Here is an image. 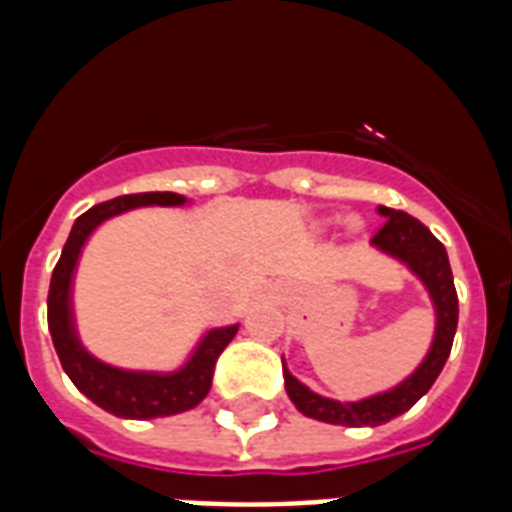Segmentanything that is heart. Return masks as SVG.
<instances>
[{
    "label": "heart",
    "mask_w": 512,
    "mask_h": 512,
    "mask_svg": "<svg viewBox=\"0 0 512 512\" xmlns=\"http://www.w3.org/2000/svg\"><path fill=\"white\" fill-rule=\"evenodd\" d=\"M350 228H356V220H350Z\"/></svg>",
    "instance_id": "b5f03b06"
}]
</instances>
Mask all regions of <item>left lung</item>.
I'll list each match as a JSON object with an SVG mask.
<instances>
[{
  "mask_svg": "<svg viewBox=\"0 0 512 512\" xmlns=\"http://www.w3.org/2000/svg\"><path fill=\"white\" fill-rule=\"evenodd\" d=\"M377 212L385 217V225L374 233L372 247L396 257L398 263H404L422 281L436 311V332H433V342L425 358L406 380L398 382L396 388L382 390L361 401H335V398L319 396L311 388H305L284 364V385H287V396L292 398V404L311 420L345 425V428H364V425L377 428L382 422L396 420L398 414L409 412L444 369L446 358L452 353L457 316H460L457 289H454V276L444 244L417 217L406 215L401 209L377 207Z\"/></svg>",
  "mask_w": 512,
  "mask_h": 512,
  "instance_id": "left-lung-1",
  "label": "left lung"
}]
</instances>
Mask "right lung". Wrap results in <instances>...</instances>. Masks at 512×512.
I'll return each mask as SVG.
<instances>
[{"mask_svg": "<svg viewBox=\"0 0 512 512\" xmlns=\"http://www.w3.org/2000/svg\"><path fill=\"white\" fill-rule=\"evenodd\" d=\"M185 196L172 191L130 193L116 196L111 201L95 204L82 217H76L74 228L68 233V241L50 279V295H47V324H50L52 345L58 350V358L66 374L76 388L90 398L92 404L106 409L114 417L124 420H154V417H172V414L188 412L207 398L212 388L217 356L225 345L239 332V324L217 327L204 332L199 345L193 348L180 369L175 372H135V369H119L106 361H100L84 348L76 332L74 321V273L79 265L84 244L100 223L111 217L130 212L138 207H183Z\"/></svg>", "mask_w": 512, "mask_h": 512, "instance_id": "1", "label": "right lung"}]
</instances>
